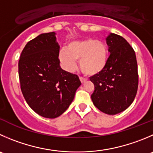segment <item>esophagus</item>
Returning a JSON list of instances; mask_svg holds the SVG:
<instances>
[{
	"instance_id": "1",
	"label": "esophagus",
	"mask_w": 153,
	"mask_h": 153,
	"mask_svg": "<svg viewBox=\"0 0 153 153\" xmlns=\"http://www.w3.org/2000/svg\"><path fill=\"white\" fill-rule=\"evenodd\" d=\"M79 78H80V81H81V83H84L86 81H87V79L84 78H83V77H79Z\"/></svg>"
}]
</instances>
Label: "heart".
I'll return each instance as SVG.
<instances>
[{
	"label": "heart",
	"instance_id": "1",
	"mask_svg": "<svg viewBox=\"0 0 153 153\" xmlns=\"http://www.w3.org/2000/svg\"><path fill=\"white\" fill-rule=\"evenodd\" d=\"M59 57L68 71H72L75 66V60H79L83 73L93 76L105 69L108 63V49L102 41L93 39L72 41L68 44L66 50L60 51Z\"/></svg>",
	"mask_w": 153,
	"mask_h": 153
}]
</instances>
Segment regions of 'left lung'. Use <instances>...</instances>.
<instances>
[{
    "mask_svg": "<svg viewBox=\"0 0 153 153\" xmlns=\"http://www.w3.org/2000/svg\"><path fill=\"white\" fill-rule=\"evenodd\" d=\"M110 55L105 69L90 77L94 84L93 105L105 114L114 115L131 105L137 94L138 72L135 52L121 36L107 37Z\"/></svg>",
    "mask_w": 153,
    "mask_h": 153,
    "instance_id": "1",
    "label": "left lung"
}]
</instances>
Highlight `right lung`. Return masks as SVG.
Here are the masks:
<instances>
[{"label": "right lung", "instance_id": "obj_1", "mask_svg": "<svg viewBox=\"0 0 153 153\" xmlns=\"http://www.w3.org/2000/svg\"><path fill=\"white\" fill-rule=\"evenodd\" d=\"M59 52L55 33H42L26 44L19 61L27 103L36 114L51 119L66 111L81 84L78 75L61 69Z\"/></svg>", "mask_w": 153, "mask_h": 153}]
</instances>
